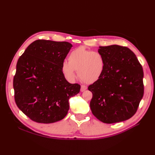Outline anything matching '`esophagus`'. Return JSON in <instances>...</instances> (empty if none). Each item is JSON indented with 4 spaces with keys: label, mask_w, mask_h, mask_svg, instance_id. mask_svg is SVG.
I'll return each instance as SVG.
<instances>
[{
    "label": "esophagus",
    "mask_w": 155,
    "mask_h": 155,
    "mask_svg": "<svg viewBox=\"0 0 155 155\" xmlns=\"http://www.w3.org/2000/svg\"><path fill=\"white\" fill-rule=\"evenodd\" d=\"M87 87L85 86V85H81V92H83L85 91V90H87Z\"/></svg>",
    "instance_id": "obj_1"
}]
</instances>
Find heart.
<instances>
[{"instance_id": "obj_1", "label": "heart", "mask_w": 155, "mask_h": 155, "mask_svg": "<svg viewBox=\"0 0 155 155\" xmlns=\"http://www.w3.org/2000/svg\"><path fill=\"white\" fill-rule=\"evenodd\" d=\"M105 67L102 54L79 46L70 53L68 61L63 62L61 70L65 77L70 80H73L76 77V70L81 80L87 83H93L101 78Z\"/></svg>"}]
</instances>
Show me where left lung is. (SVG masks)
<instances>
[{
  "label": "left lung",
  "mask_w": 155,
  "mask_h": 155,
  "mask_svg": "<svg viewBox=\"0 0 155 155\" xmlns=\"http://www.w3.org/2000/svg\"><path fill=\"white\" fill-rule=\"evenodd\" d=\"M105 67L99 80L88 87L94 116L105 124L130 118L143 96V72L136 55L119 45L100 46Z\"/></svg>",
  "instance_id": "left-lung-1"
}]
</instances>
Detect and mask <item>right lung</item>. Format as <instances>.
<instances>
[{
    "label": "right lung",
    "mask_w": 155,
    "mask_h": 155,
    "mask_svg": "<svg viewBox=\"0 0 155 155\" xmlns=\"http://www.w3.org/2000/svg\"><path fill=\"white\" fill-rule=\"evenodd\" d=\"M72 45L68 42L36 40L18 59L13 78L17 107L31 120L51 124L63 119L68 100L81 86L65 79L61 65Z\"/></svg>",
    "instance_id": "obj_1"
}]
</instances>
